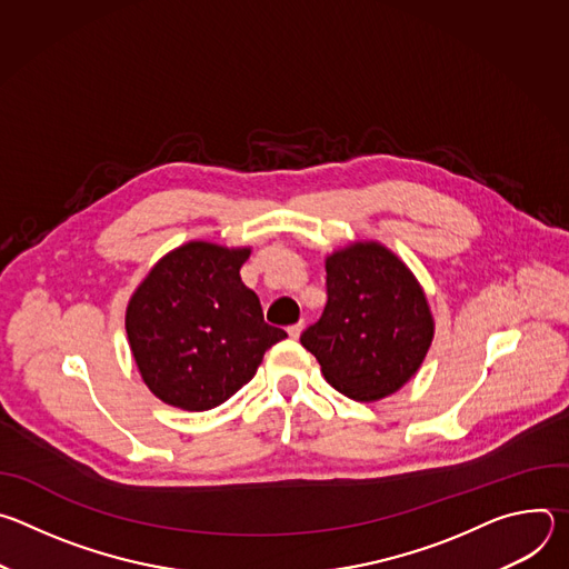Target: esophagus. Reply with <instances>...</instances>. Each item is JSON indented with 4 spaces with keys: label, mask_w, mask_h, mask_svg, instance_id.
<instances>
[{
    "label": "esophagus",
    "mask_w": 569,
    "mask_h": 569,
    "mask_svg": "<svg viewBox=\"0 0 569 569\" xmlns=\"http://www.w3.org/2000/svg\"><path fill=\"white\" fill-rule=\"evenodd\" d=\"M301 331H303V321H297V323H292V327H288V336L292 340H297L301 336Z\"/></svg>",
    "instance_id": "1"
}]
</instances>
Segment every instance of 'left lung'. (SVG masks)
<instances>
[{"instance_id":"1","label":"left lung","mask_w":569,"mask_h":569,"mask_svg":"<svg viewBox=\"0 0 569 569\" xmlns=\"http://www.w3.org/2000/svg\"><path fill=\"white\" fill-rule=\"evenodd\" d=\"M329 301L301 333L323 378L345 396L373 402L396 393L421 369L435 317L423 286L378 240H353L331 252Z\"/></svg>"}]
</instances>
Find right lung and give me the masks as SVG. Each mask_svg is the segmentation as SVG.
<instances>
[{
    "label": "right lung",
    "instance_id": "1",
    "mask_svg": "<svg viewBox=\"0 0 569 569\" xmlns=\"http://www.w3.org/2000/svg\"><path fill=\"white\" fill-rule=\"evenodd\" d=\"M252 248L189 240L161 257L134 288L126 333L146 387L167 405L207 412L248 385L286 331L263 321L240 281Z\"/></svg>",
    "mask_w": 569,
    "mask_h": 569
}]
</instances>
